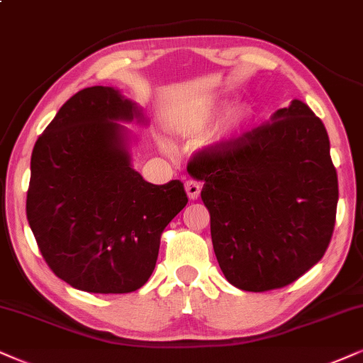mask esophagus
<instances>
[{
  "mask_svg": "<svg viewBox=\"0 0 363 363\" xmlns=\"http://www.w3.org/2000/svg\"><path fill=\"white\" fill-rule=\"evenodd\" d=\"M184 187H186L187 197H189V199L194 201V199H197V197H199V194H201V184H199V182L186 181Z\"/></svg>",
  "mask_w": 363,
  "mask_h": 363,
  "instance_id": "1",
  "label": "esophagus"
}]
</instances>
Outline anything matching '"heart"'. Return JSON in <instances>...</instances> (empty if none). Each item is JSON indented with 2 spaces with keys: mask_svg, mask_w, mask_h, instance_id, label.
<instances>
[{
  "mask_svg": "<svg viewBox=\"0 0 363 363\" xmlns=\"http://www.w3.org/2000/svg\"><path fill=\"white\" fill-rule=\"evenodd\" d=\"M247 118H250V107H247V105L245 104L233 105V107L226 112V116H224V121L221 125V135L235 134L236 130H240V128L245 125ZM199 122L201 121H196L194 123H191V128H194Z\"/></svg>",
  "mask_w": 363,
  "mask_h": 363,
  "instance_id": "obj_1",
  "label": "heart"
}]
</instances>
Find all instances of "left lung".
<instances>
[{"label":"left lung","mask_w":363,"mask_h":363,"mask_svg":"<svg viewBox=\"0 0 363 363\" xmlns=\"http://www.w3.org/2000/svg\"><path fill=\"white\" fill-rule=\"evenodd\" d=\"M187 172L204 182L216 258L236 288H283L323 258L338 179L327 128L301 100L238 139L199 150Z\"/></svg>","instance_id":"8db88e82"}]
</instances>
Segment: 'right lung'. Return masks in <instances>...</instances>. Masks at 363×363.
Instances as JSON below:
<instances>
[{"label":"right lung","mask_w":363,"mask_h":363,"mask_svg":"<svg viewBox=\"0 0 363 363\" xmlns=\"http://www.w3.org/2000/svg\"><path fill=\"white\" fill-rule=\"evenodd\" d=\"M142 110L112 86L77 91L31 154L26 218L47 264L89 293H130L150 278L160 235L184 209L181 181L155 186L132 167L128 130Z\"/></svg>","instance_id":"right-lung-1"}]
</instances>
